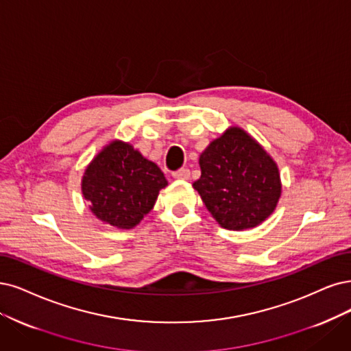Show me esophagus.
Instances as JSON below:
<instances>
[{
  "instance_id": "1",
  "label": "esophagus",
  "mask_w": 351,
  "mask_h": 351,
  "mask_svg": "<svg viewBox=\"0 0 351 351\" xmlns=\"http://www.w3.org/2000/svg\"><path fill=\"white\" fill-rule=\"evenodd\" d=\"M172 175H173V178H175V179H182V180H186V179H189V169L182 167V169H179V171H175Z\"/></svg>"
}]
</instances>
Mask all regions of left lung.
<instances>
[{
	"instance_id": "1",
	"label": "left lung",
	"mask_w": 351,
	"mask_h": 351,
	"mask_svg": "<svg viewBox=\"0 0 351 351\" xmlns=\"http://www.w3.org/2000/svg\"><path fill=\"white\" fill-rule=\"evenodd\" d=\"M193 182L215 221L241 231L262 224L275 211L282 184L275 160L240 127H230L199 156Z\"/></svg>"
}]
</instances>
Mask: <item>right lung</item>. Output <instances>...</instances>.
<instances>
[{"instance_id": "right-lung-1", "label": "right lung", "mask_w": 351, "mask_h": 351, "mask_svg": "<svg viewBox=\"0 0 351 351\" xmlns=\"http://www.w3.org/2000/svg\"><path fill=\"white\" fill-rule=\"evenodd\" d=\"M167 180L159 166L130 143L112 140L82 176V195L102 223L128 230L147 215Z\"/></svg>"}]
</instances>
